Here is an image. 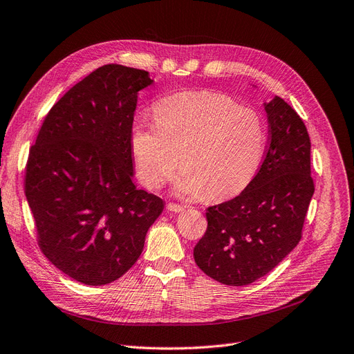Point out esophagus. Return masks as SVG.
<instances>
[{"mask_svg":"<svg viewBox=\"0 0 354 354\" xmlns=\"http://www.w3.org/2000/svg\"><path fill=\"white\" fill-rule=\"evenodd\" d=\"M166 208H167L169 211H172V212H180V211L185 209V207H183V205H179V204H174V203H169V204L166 205Z\"/></svg>","mask_w":354,"mask_h":354,"instance_id":"obj_1","label":"esophagus"}]
</instances>
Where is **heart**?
I'll use <instances>...</instances> for the list:
<instances>
[{
  "mask_svg": "<svg viewBox=\"0 0 354 354\" xmlns=\"http://www.w3.org/2000/svg\"><path fill=\"white\" fill-rule=\"evenodd\" d=\"M155 122L136 121L130 146L140 180L159 188L180 160L175 191L224 199L241 192L262 165L268 129L262 114L220 92L169 95L153 109Z\"/></svg>",
  "mask_w": 354,
  "mask_h": 354,
  "instance_id": "b5f03b06",
  "label": "heart"
}]
</instances>
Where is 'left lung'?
<instances>
[{
    "label": "left lung",
    "instance_id": "obj_1",
    "mask_svg": "<svg viewBox=\"0 0 354 354\" xmlns=\"http://www.w3.org/2000/svg\"><path fill=\"white\" fill-rule=\"evenodd\" d=\"M263 106L270 134L263 163L240 195L207 209V232L194 248L198 268L230 286L263 278L297 248L314 194L304 121L279 97Z\"/></svg>",
    "mask_w": 354,
    "mask_h": 354
}]
</instances>
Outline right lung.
<instances>
[{"mask_svg": "<svg viewBox=\"0 0 354 354\" xmlns=\"http://www.w3.org/2000/svg\"><path fill=\"white\" fill-rule=\"evenodd\" d=\"M149 72L98 68L46 115L30 149L26 198L44 256L85 285L121 278L140 257L165 203L137 189L130 136Z\"/></svg>", "mask_w": 354, "mask_h": 354, "instance_id": "obj_1", "label": "right lung"}]
</instances>
